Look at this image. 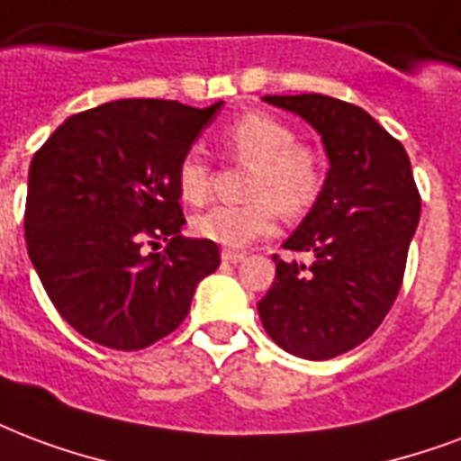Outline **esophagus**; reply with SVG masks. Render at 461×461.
Segmentation results:
<instances>
[{"label": "esophagus", "mask_w": 461, "mask_h": 461, "mask_svg": "<svg viewBox=\"0 0 461 461\" xmlns=\"http://www.w3.org/2000/svg\"><path fill=\"white\" fill-rule=\"evenodd\" d=\"M246 258L244 251H237V249H224L222 261L224 263H241Z\"/></svg>", "instance_id": "obj_1"}]
</instances>
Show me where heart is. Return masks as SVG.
Masks as SVG:
<instances>
[{"instance_id":"heart-1","label":"heart","mask_w":461,"mask_h":461,"mask_svg":"<svg viewBox=\"0 0 461 461\" xmlns=\"http://www.w3.org/2000/svg\"><path fill=\"white\" fill-rule=\"evenodd\" d=\"M224 152L251 167L241 205H217L193 220L198 237L222 246H241L276 230L277 215L302 217L319 200L326 184L321 152L297 142L293 125L263 111H249L222 135ZM178 195L188 205H205L212 195V167L191 149L176 168Z\"/></svg>"}]
</instances>
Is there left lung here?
<instances>
[{"label":"left lung","mask_w":461,"mask_h":461,"mask_svg":"<svg viewBox=\"0 0 461 461\" xmlns=\"http://www.w3.org/2000/svg\"><path fill=\"white\" fill-rule=\"evenodd\" d=\"M302 115L329 154L324 191L273 256L276 283L261 302L263 329L307 360L360 346L384 321L402 290L406 256L420 217L409 154L360 105L321 94L266 96Z\"/></svg>","instance_id":"obj_1"}]
</instances>
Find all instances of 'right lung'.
Here are the masks:
<instances>
[{
    "mask_svg": "<svg viewBox=\"0 0 461 461\" xmlns=\"http://www.w3.org/2000/svg\"><path fill=\"white\" fill-rule=\"evenodd\" d=\"M222 101L191 108L122 98L67 118L33 154L23 227L45 293L75 331L142 350L176 331L195 287L220 266L184 239L176 168ZM167 241L164 255L147 245Z\"/></svg>",
    "mask_w": 461,
    "mask_h": 461,
    "instance_id": "1",
    "label": "right lung"
}]
</instances>
